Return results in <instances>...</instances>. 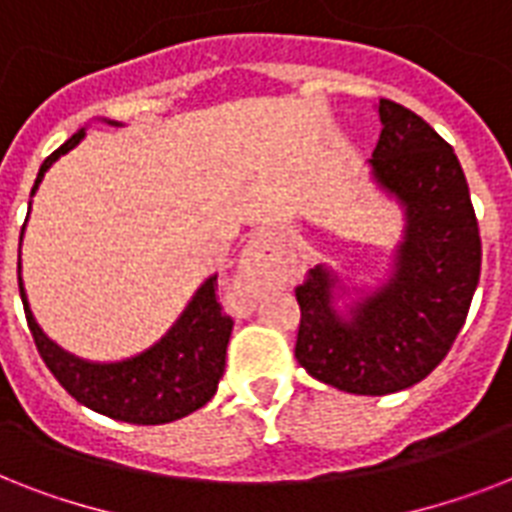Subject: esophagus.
<instances>
[{"label":"esophagus","mask_w":512,"mask_h":512,"mask_svg":"<svg viewBox=\"0 0 512 512\" xmlns=\"http://www.w3.org/2000/svg\"><path fill=\"white\" fill-rule=\"evenodd\" d=\"M268 252H271V244L268 241H263V244H257L252 252H249V265H260L268 260ZM236 295H239L241 305H249L252 303V295H249V287L247 284H241L239 289H236Z\"/></svg>","instance_id":"obj_1"}]
</instances>
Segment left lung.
Masks as SVG:
<instances>
[{
    "label": "left lung",
    "mask_w": 512,
    "mask_h": 512,
    "mask_svg": "<svg viewBox=\"0 0 512 512\" xmlns=\"http://www.w3.org/2000/svg\"><path fill=\"white\" fill-rule=\"evenodd\" d=\"M377 111L382 132L369 167L385 201L404 207L393 273L348 321L332 308L327 265L311 268V279L295 289L297 364L356 396H385L425 380L460 335L481 276L478 220L454 148L401 103L380 98Z\"/></svg>",
    "instance_id": "8db88e82"
}]
</instances>
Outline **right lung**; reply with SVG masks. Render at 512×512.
<instances>
[{"label":"right lung","mask_w":512,"mask_h":512,"mask_svg":"<svg viewBox=\"0 0 512 512\" xmlns=\"http://www.w3.org/2000/svg\"><path fill=\"white\" fill-rule=\"evenodd\" d=\"M82 138L84 130L74 132L58 151H52L44 159L31 196L42 183L44 172L50 170L60 156L79 146ZM23 228H20V241H23ZM215 287L217 276H209L196 289V295L185 305V311L172 324L170 332L151 348L132 358L100 364V361H84L68 353L58 342L44 335L28 308L18 263V289L28 329L52 377L66 388L68 396L76 398L87 409L106 414L111 420L132 422V425H162V422L180 420L212 401L217 393V382L225 372V350L231 340L233 319L225 316L217 303Z\"/></svg>","instance_id":"obj_1"}]
</instances>
